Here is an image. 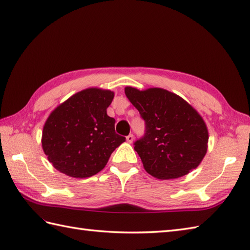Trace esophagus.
I'll use <instances>...</instances> for the list:
<instances>
[{"label":"esophagus","mask_w":250,"mask_h":250,"mask_svg":"<svg viewBox=\"0 0 250 250\" xmlns=\"http://www.w3.org/2000/svg\"><path fill=\"white\" fill-rule=\"evenodd\" d=\"M133 141H134V136H133V134H129L126 136V142L127 143H133Z\"/></svg>","instance_id":"1"}]
</instances>
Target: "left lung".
I'll return each mask as SVG.
<instances>
[{
  "mask_svg": "<svg viewBox=\"0 0 250 250\" xmlns=\"http://www.w3.org/2000/svg\"><path fill=\"white\" fill-rule=\"evenodd\" d=\"M125 92L145 120V134L134 143V149L149 175L176 179L195 169L205 158L208 141L198 112L166 89L127 86Z\"/></svg>",
  "mask_w": 250,
  "mask_h": 250,
  "instance_id": "left-lung-1",
  "label": "left lung"
}]
</instances>
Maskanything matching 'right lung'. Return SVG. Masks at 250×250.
Instances as JSON below:
<instances>
[{
    "mask_svg": "<svg viewBox=\"0 0 250 250\" xmlns=\"http://www.w3.org/2000/svg\"><path fill=\"white\" fill-rule=\"evenodd\" d=\"M114 92L87 88L57 106L46 119L42 149L57 170L73 178H88L105 167L114 150L125 142L115 132L106 114Z\"/></svg>",
    "mask_w": 250,
    "mask_h": 250,
    "instance_id": "add662e5",
    "label": "right lung"
}]
</instances>
